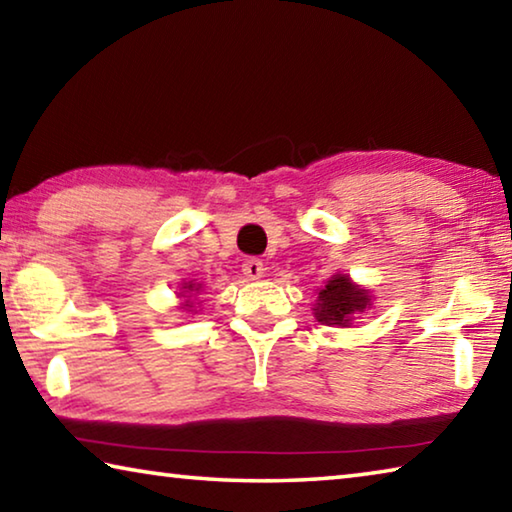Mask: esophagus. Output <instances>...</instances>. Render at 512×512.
Instances as JSON below:
<instances>
[{"instance_id": "1", "label": "esophagus", "mask_w": 512, "mask_h": 512, "mask_svg": "<svg viewBox=\"0 0 512 512\" xmlns=\"http://www.w3.org/2000/svg\"><path fill=\"white\" fill-rule=\"evenodd\" d=\"M241 271H244V275L248 277V280H259V277L264 275V264L262 259L257 257H248L244 264H241Z\"/></svg>"}]
</instances>
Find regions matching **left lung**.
Instances as JSON below:
<instances>
[{"instance_id": "left-lung-1", "label": "left lung", "mask_w": 512, "mask_h": 512, "mask_svg": "<svg viewBox=\"0 0 512 512\" xmlns=\"http://www.w3.org/2000/svg\"><path fill=\"white\" fill-rule=\"evenodd\" d=\"M368 302V293L354 287L348 275H336L325 284V289H320L318 307L314 311L320 323L345 327L352 314L366 309Z\"/></svg>"}]
</instances>
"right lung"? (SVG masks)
Masks as SVG:
<instances>
[{
	"label": "right lung",
	"instance_id": "obj_1",
	"mask_svg": "<svg viewBox=\"0 0 512 512\" xmlns=\"http://www.w3.org/2000/svg\"><path fill=\"white\" fill-rule=\"evenodd\" d=\"M185 289H189V291H194V284H187V287Z\"/></svg>",
	"mask_w": 512,
	"mask_h": 512
}]
</instances>
